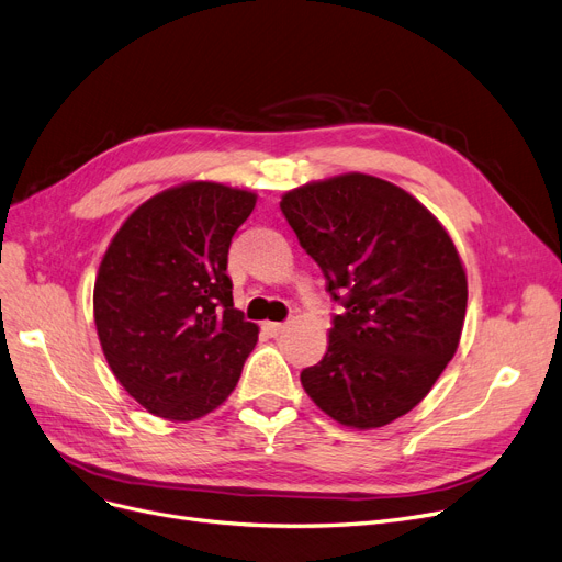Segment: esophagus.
Masks as SVG:
<instances>
[{
    "instance_id": "obj_1",
    "label": "esophagus",
    "mask_w": 562,
    "mask_h": 562,
    "mask_svg": "<svg viewBox=\"0 0 562 562\" xmlns=\"http://www.w3.org/2000/svg\"><path fill=\"white\" fill-rule=\"evenodd\" d=\"M284 328H286V324H280V322H266V324H263V330H266L268 335H280Z\"/></svg>"
}]
</instances>
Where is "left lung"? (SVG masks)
Instances as JSON below:
<instances>
[{"label": "left lung", "mask_w": 562, "mask_h": 562, "mask_svg": "<svg viewBox=\"0 0 562 562\" xmlns=\"http://www.w3.org/2000/svg\"><path fill=\"white\" fill-rule=\"evenodd\" d=\"M280 209L345 305L326 356L301 372L305 393L345 427L390 425L459 347L469 284L450 234L413 194L360 172L289 190Z\"/></svg>", "instance_id": "8db88e82"}]
</instances>
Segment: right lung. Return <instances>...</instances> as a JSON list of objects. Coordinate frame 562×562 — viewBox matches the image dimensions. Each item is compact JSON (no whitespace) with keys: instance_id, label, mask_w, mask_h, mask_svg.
I'll return each instance as SVG.
<instances>
[{"instance_id":"right-lung-1","label":"right lung","mask_w":562,"mask_h":562,"mask_svg":"<svg viewBox=\"0 0 562 562\" xmlns=\"http://www.w3.org/2000/svg\"><path fill=\"white\" fill-rule=\"evenodd\" d=\"M257 204L252 190L188 181L139 204L108 246L93 322L116 381L158 418L221 406L259 328L234 307L227 255Z\"/></svg>"}]
</instances>
